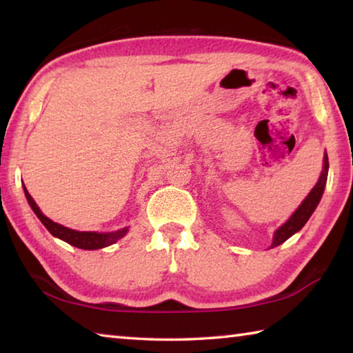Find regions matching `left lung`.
<instances>
[{
  "label": "left lung",
  "instance_id": "obj_1",
  "mask_svg": "<svg viewBox=\"0 0 353 353\" xmlns=\"http://www.w3.org/2000/svg\"><path fill=\"white\" fill-rule=\"evenodd\" d=\"M327 176H328V157L325 154L324 166H322V172L319 176L318 183H316L313 190L310 191V194L305 199H303V202L299 205L297 210L291 214V218L286 221L282 227H279V229L276 230L271 248H276V246H279V244L285 243L290 236L294 235L296 232H299L303 225H305V223L310 219V216H312L322 198V193H324V188L327 183Z\"/></svg>",
  "mask_w": 353,
  "mask_h": 353
}]
</instances>
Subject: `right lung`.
Returning <instances> with one entry per match:
<instances>
[{"label":"right lung","mask_w":353,"mask_h":353,"mask_svg":"<svg viewBox=\"0 0 353 353\" xmlns=\"http://www.w3.org/2000/svg\"><path fill=\"white\" fill-rule=\"evenodd\" d=\"M25 194H26L29 205H31L34 213L37 214V218L41 221V224L46 227L48 232H50L52 236L61 238V240L71 244V246H74V248L85 249V250L107 248V246H110V244L117 243L119 238H123L128 234L129 227H124V229L117 230V232H110V234H98V232H79V230L68 229V227L57 224V223H54V221H51L50 218L45 216V214L41 213V210L39 208V205L35 204L32 196L28 193L26 187H25Z\"/></svg>","instance_id":"obj_1"}]
</instances>
